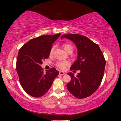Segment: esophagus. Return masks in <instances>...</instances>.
<instances>
[{
	"label": "esophagus",
	"instance_id": "obj_1",
	"mask_svg": "<svg viewBox=\"0 0 121 121\" xmlns=\"http://www.w3.org/2000/svg\"><path fill=\"white\" fill-rule=\"evenodd\" d=\"M59 74L60 75H63L65 74V73H64L63 71H60V72H59Z\"/></svg>",
	"mask_w": 121,
	"mask_h": 121
}]
</instances>
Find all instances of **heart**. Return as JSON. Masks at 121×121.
Wrapping results in <instances>:
<instances>
[{
    "instance_id": "heart-1",
    "label": "heart",
    "mask_w": 121,
    "mask_h": 121,
    "mask_svg": "<svg viewBox=\"0 0 121 121\" xmlns=\"http://www.w3.org/2000/svg\"><path fill=\"white\" fill-rule=\"evenodd\" d=\"M62 47L63 48H64V50L66 51L67 52H68L69 51H70V50L73 51V46L69 44H64L62 45ZM54 47H53V48H51L50 51V54H53V52H54ZM56 65L59 68L62 69V70H64V69L66 68L67 67H68L69 65V62L68 61H61L57 62Z\"/></svg>"
}]
</instances>
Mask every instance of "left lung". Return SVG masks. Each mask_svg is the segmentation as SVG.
<instances>
[{"label": "left lung", "mask_w": 121, "mask_h": 121, "mask_svg": "<svg viewBox=\"0 0 121 121\" xmlns=\"http://www.w3.org/2000/svg\"><path fill=\"white\" fill-rule=\"evenodd\" d=\"M75 44L78 51L77 60L70 70H80L76 76L68 73L71 81L67 84L68 91L78 99L89 97L95 92L101 83L104 77L106 61L98 45L84 36L78 34L63 35Z\"/></svg>", "instance_id": "obj_1"}]
</instances>
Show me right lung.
Wrapping results in <instances>:
<instances>
[{
  "label": "right lung",
  "instance_id": "1",
  "mask_svg": "<svg viewBox=\"0 0 121 121\" xmlns=\"http://www.w3.org/2000/svg\"><path fill=\"white\" fill-rule=\"evenodd\" d=\"M61 34L43 35L30 40L20 49L16 60V71L20 83L26 93L40 97L48 91L59 74L55 68L43 72L41 65L48 59L52 44Z\"/></svg>",
  "mask_w": 121,
  "mask_h": 121
}]
</instances>
